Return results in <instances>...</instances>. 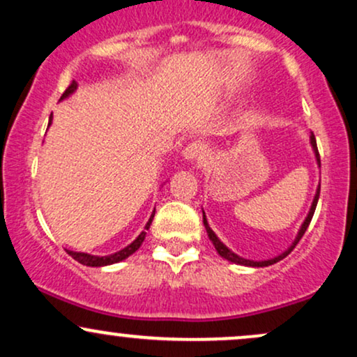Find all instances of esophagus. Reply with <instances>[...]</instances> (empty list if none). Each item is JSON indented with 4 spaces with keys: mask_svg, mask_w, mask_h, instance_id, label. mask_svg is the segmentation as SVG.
<instances>
[{
    "mask_svg": "<svg viewBox=\"0 0 357 357\" xmlns=\"http://www.w3.org/2000/svg\"><path fill=\"white\" fill-rule=\"evenodd\" d=\"M181 155L186 159L188 162H203L206 159V147L202 142H190L186 147L183 149Z\"/></svg>",
    "mask_w": 357,
    "mask_h": 357,
    "instance_id": "34e87169",
    "label": "esophagus"
}]
</instances>
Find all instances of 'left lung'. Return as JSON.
I'll return each instance as SVG.
<instances>
[{"label":"left lung","instance_id":"left-lung-1","mask_svg":"<svg viewBox=\"0 0 357 357\" xmlns=\"http://www.w3.org/2000/svg\"><path fill=\"white\" fill-rule=\"evenodd\" d=\"M310 146H312V151H314V155H315V162H317V166L321 167V158H319V151H317V144H315L314 134H310ZM319 192H321V184H319V186H317V191H315V196H314V199H312V204H310V210H309V213H307L304 223H302L301 228H298V231H297V235H296V240L292 241V245H290V247L287 248L285 252H282L280 255H277V257H273V258H268V260H248V258H243V257L236 255L235 252H231V250L228 248L227 245H225L223 241H221V240L218 238V236H216V233L211 230L210 225H208V220H206V215H204V211H203V225H204V228H206L208 238H210L211 243L215 245V250H216V252H218V255H220L221 258H225V260L231 261V264L243 265V267H255V268H257V267H268V265L277 264V261H280L282 258H285L287 255H289V253L292 252L294 248H296V245L298 243V240H301L302 236H304L307 227H309L310 220H312V216H314L315 206H317Z\"/></svg>","mask_w":357,"mask_h":357}]
</instances>
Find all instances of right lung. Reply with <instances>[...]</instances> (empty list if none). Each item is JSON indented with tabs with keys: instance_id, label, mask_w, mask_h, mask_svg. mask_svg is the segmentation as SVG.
I'll list each match as a JSON object with an SVG mask.
<instances>
[{
	"instance_id": "right-lung-1",
	"label": "right lung",
	"mask_w": 357,
	"mask_h": 357,
	"mask_svg": "<svg viewBox=\"0 0 357 357\" xmlns=\"http://www.w3.org/2000/svg\"><path fill=\"white\" fill-rule=\"evenodd\" d=\"M77 87H79V84H77L75 80L72 82L70 87L63 92V96L60 97V100H65L68 99V97L72 96L73 92H75ZM52 124V117H50V122H48V127ZM154 215H155V208L153 210V215H151V218L147 220L146 227H144V231H141V235L137 236L136 240L132 241V243H129L127 247H124L122 250H119L116 253H110V255H105V257H100V255H90V253H84V252H72V250H67L68 255H70L73 260H77L79 264L82 265H87V267H107V265H114V264H119V261L126 260L127 257L132 255L134 252H137L139 248H141L142 241L146 238V230H149L151 223H153L154 220Z\"/></svg>"
}]
</instances>
